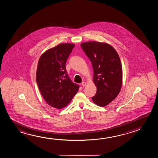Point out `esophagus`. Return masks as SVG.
Listing matches in <instances>:
<instances>
[{"label":"esophagus","mask_w":158,"mask_h":158,"mask_svg":"<svg viewBox=\"0 0 158 158\" xmlns=\"http://www.w3.org/2000/svg\"><path fill=\"white\" fill-rule=\"evenodd\" d=\"M86 85H87V83H86V82H82V86H86Z\"/></svg>","instance_id":"34e87169"}]
</instances>
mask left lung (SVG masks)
I'll return each mask as SVG.
<instances>
[{
    "instance_id": "left-lung-1",
    "label": "left lung",
    "mask_w": 158,
    "mask_h": 158,
    "mask_svg": "<svg viewBox=\"0 0 158 158\" xmlns=\"http://www.w3.org/2000/svg\"><path fill=\"white\" fill-rule=\"evenodd\" d=\"M81 46L94 69L97 92L92 99L95 104L104 107L115 99L121 89L123 72L119 56L107 43L89 41Z\"/></svg>"
}]
</instances>
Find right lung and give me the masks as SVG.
Masks as SVG:
<instances>
[{
	"mask_svg": "<svg viewBox=\"0 0 158 158\" xmlns=\"http://www.w3.org/2000/svg\"><path fill=\"white\" fill-rule=\"evenodd\" d=\"M74 47L71 43L59 44L43 53L38 62V87L46 102L57 109L67 106L79 89L67 75L65 66Z\"/></svg>",
	"mask_w": 158,
	"mask_h": 158,
	"instance_id": "obj_1",
	"label": "right lung"
}]
</instances>
